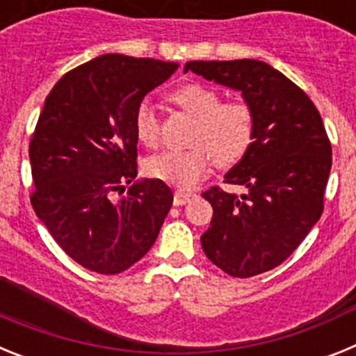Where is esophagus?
<instances>
[{
	"instance_id": "esophagus-1",
	"label": "esophagus",
	"mask_w": 356,
	"mask_h": 356,
	"mask_svg": "<svg viewBox=\"0 0 356 356\" xmlns=\"http://www.w3.org/2000/svg\"><path fill=\"white\" fill-rule=\"evenodd\" d=\"M194 197V193H191V191H181V188H178V191H175V205L176 207H181L185 205V203H188V201L193 200Z\"/></svg>"
}]
</instances>
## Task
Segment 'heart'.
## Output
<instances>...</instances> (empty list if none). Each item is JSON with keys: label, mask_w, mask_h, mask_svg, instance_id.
<instances>
[{"label": "heart", "mask_w": 356, "mask_h": 356, "mask_svg": "<svg viewBox=\"0 0 356 356\" xmlns=\"http://www.w3.org/2000/svg\"><path fill=\"white\" fill-rule=\"evenodd\" d=\"M175 105L185 110L196 124L185 151H160L144 162L151 178L176 187H194L209 175L212 162L232 168L250 153L257 137V114L248 102H222V94L210 85L191 81L169 94ZM134 131L140 144L155 147L160 140V118L155 105L143 99L135 106Z\"/></svg>", "instance_id": "1"}]
</instances>
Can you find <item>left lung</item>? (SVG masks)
Listing matches in <instances>:
<instances>
[{
    "label": "left lung",
    "mask_w": 356,
    "mask_h": 356,
    "mask_svg": "<svg viewBox=\"0 0 356 356\" xmlns=\"http://www.w3.org/2000/svg\"><path fill=\"white\" fill-rule=\"evenodd\" d=\"M185 71L241 90L257 114V137L225 184L244 185L241 197L210 187L213 209L201 246L235 278L262 275L291 257L319 221L332 169V144L312 99L266 62L196 60Z\"/></svg>",
    "instance_id": "left-lung-1"
}]
</instances>
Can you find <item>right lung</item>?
<instances>
[{
	"label": "right lung",
	"instance_id": "right-lung-1",
	"mask_svg": "<svg viewBox=\"0 0 356 356\" xmlns=\"http://www.w3.org/2000/svg\"><path fill=\"white\" fill-rule=\"evenodd\" d=\"M175 62L96 56L46 97L30 139L31 207L74 262L118 275L139 262L172 205L162 180L137 176L135 106L168 80Z\"/></svg>",
	"mask_w": 356,
	"mask_h": 356
}]
</instances>
